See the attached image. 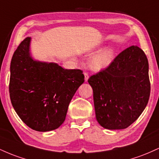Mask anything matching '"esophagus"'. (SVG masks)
<instances>
[{"mask_svg": "<svg viewBox=\"0 0 159 159\" xmlns=\"http://www.w3.org/2000/svg\"><path fill=\"white\" fill-rule=\"evenodd\" d=\"M84 81H85V82H87V81H88V79H89L88 74L86 73V72H84Z\"/></svg>", "mask_w": 159, "mask_h": 159, "instance_id": "obj_1", "label": "esophagus"}]
</instances>
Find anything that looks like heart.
<instances>
[{"instance_id": "b5f03b06", "label": "heart", "mask_w": 159, "mask_h": 159, "mask_svg": "<svg viewBox=\"0 0 159 159\" xmlns=\"http://www.w3.org/2000/svg\"><path fill=\"white\" fill-rule=\"evenodd\" d=\"M116 54V48L108 46L102 49L90 58L88 65L90 69L96 72L104 70L111 64Z\"/></svg>"}]
</instances>
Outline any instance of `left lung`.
Masks as SVG:
<instances>
[{
    "instance_id": "left-lung-1",
    "label": "left lung",
    "mask_w": 159,
    "mask_h": 159,
    "mask_svg": "<svg viewBox=\"0 0 159 159\" xmlns=\"http://www.w3.org/2000/svg\"><path fill=\"white\" fill-rule=\"evenodd\" d=\"M88 82L93 91L96 117L109 130L129 127L142 114L150 94L149 63L137 45L122 52Z\"/></svg>"
}]
</instances>
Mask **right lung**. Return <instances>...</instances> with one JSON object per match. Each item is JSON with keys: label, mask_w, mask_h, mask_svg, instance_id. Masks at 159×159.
I'll use <instances>...</instances> for the list:
<instances>
[{"label": "right lung", "mask_w": 159, "mask_h": 159, "mask_svg": "<svg viewBox=\"0 0 159 159\" xmlns=\"http://www.w3.org/2000/svg\"><path fill=\"white\" fill-rule=\"evenodd\" d=\"M30 43L31 38H25L12 57L11 102L27 126L49 132L64 122L69 103L84 76L80 69H65L56 63L34 59Z\"/></svg>", "instance_id": "obj_1"}]
</instances>
